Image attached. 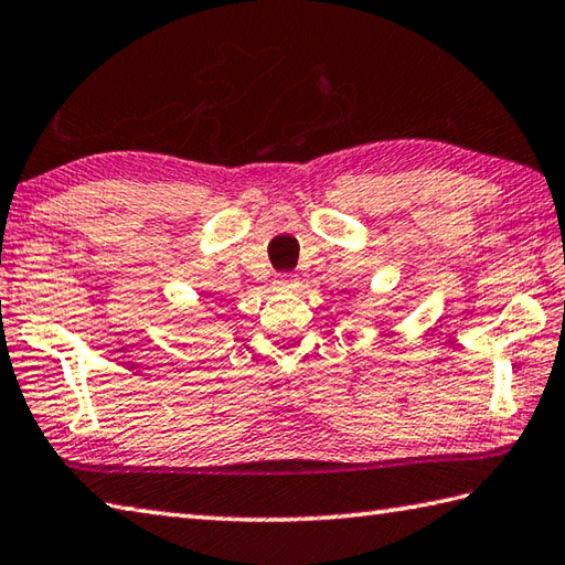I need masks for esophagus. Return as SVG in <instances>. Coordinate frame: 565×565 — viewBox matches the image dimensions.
I'll list each match as a JSON object with an SVG mask.
<instances>
[{"mask_svg":"<svg viewBox=\"0 0 565 565\" xmlns=\"http://www.w3.org/2000/svg\"><path fill=\"white\" fill-rule=\"evenodd\" d=\"M274 284H276V289H281V291H294L296 286H299V276H296V274H279L274 279Z\"/></svg>","mask_w":565,"mask_h":565,"instance_id":"1","label":"esophagus"}]
</instances>
